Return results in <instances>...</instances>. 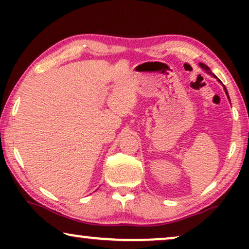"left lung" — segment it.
I'll use <instances>...</instances> for the list:
<instances>
[{
  "label": "left lung",
  "instance_id": "8db88e82",
  "mask_svg": "<svg viewBox=\"0 0 249 249\" xmlns=\"http://www.w3.org/2000/svg\"><path fill=\"white\" fill-rule=\"evenodd\" d=\"M199 64V67L200 68H202V69L204 70V71H205V72L206 73H209V74H211V76H213L214 78H216V80L217 81H219V83H221V81H220V79H217V77L215 76V74H214L213 72H212V71H211L210 70V68L209 67H207L206 66V64H204V63H198ZM221 84H222V83H221ZM222 86H223V89H224V91H226V94H227V96H228V98H229V94H228V90H227V88H226V86H224V85L222 84ZM229 101H230V98H229Z\"/></svg>",
  "mask_w": 249,
  "mask_h": 249
}]
</instances>
